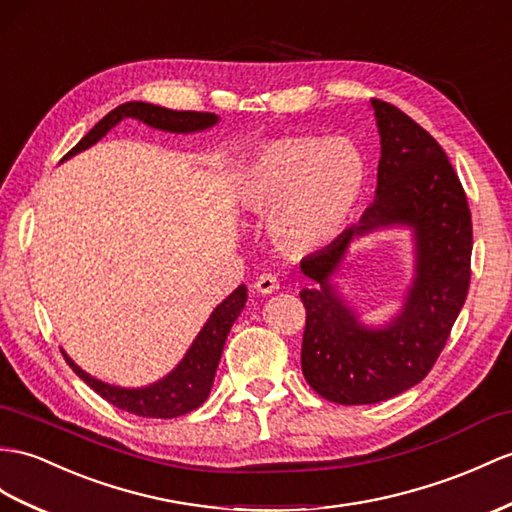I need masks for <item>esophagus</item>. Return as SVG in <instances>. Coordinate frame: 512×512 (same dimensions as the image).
Wrapping results in <instances>:
<instances>
[{
	"instance_id": "obj_1",
	"label": "esophagus",
	"mask_w": 512,
	"mask_h": 512,
	"mask_svg": "<svg viewBox=\"0 0 512 512\" xmlns=\"http://www.w3.org/2000/svg\"><path fill=\"white\" fill-rule=\"evenodd\" d=\"M254 289L260 295H271L280 289V280L276 276H271V273H263V276L256 278Z\"/></svg>"
}]
</instances>
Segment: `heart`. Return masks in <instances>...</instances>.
<instances>
[{
  "instance_id": "heart-1",
  "label": "heart",
  "mask_w": 512,
  "mask_h": 512,
  "mask_svg": "<svg viewBox=\"0 0 512 512\" xmlns=\"http://www.w3.org/2000/svg\"><path fill=\"white\" fill-rule=\"evenodd\" d=\"M365 180V156L350 139L282 136L245 162L236 197L249 213L271 215V232L286 252H310L341 234Z\"/></svg>"
}]
</instances>
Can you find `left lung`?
<instances>
[{
	"label": "left lung",
	"mask_w": 512,
	"mask_h": 512,
	"mask_svg": "<svg viewBox=\"0 0 512 512\" xmlns=\"http://www.w3.org/2000/svg\"><path fill=\"white\" fill-rule=\"evenodd\" d=\"M382 156L373 204L358 226L302 260L306 328L302 371L323 400L376 404L419 384L450 339L471 280V213L443 147L397 106L371 99ZM402 222L416 230L418 273L403 315L384 331H367L333 293L331 273L349 243Z\"/></svg>",
	"instance_id": "1"
}]
</instances>
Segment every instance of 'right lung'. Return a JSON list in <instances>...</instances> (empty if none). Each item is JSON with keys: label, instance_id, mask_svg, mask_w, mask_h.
Segmentation results:
<instances>
[{"label": "right lung", "instance_id": "add662e5", "mask_svg": "<svg viewBox=\"0 0 512 512\" xmlns=\"http://www.w3.org/2000/svg\"><path fill=\"white\" fill-rule=\"evenodd\" d=\"M132 117L139 119L147 126L165 130V132H197L215 126L217 117L213 112H197V110H169L154 104L145 102H128L121 104L115 110H110L108 115L95 123V128L84 136V139L67 152L65 158H71L73 154L82 152V149L91 147L102 136L115 128L121 119ZM247 302V289L241 284L228 299L213 310V315L206 321L202 332L197 334L191 350L186 352L182 363L173 369L165 380H160L145 389H121V386H110L91 378L89 373L82 371L73 360L62 354L67 360V365L78 373L91 389L102 395L106 402L117 406L126 413L139 415V417H152V419H173L191 413V410L199 408L210 393V386L215 380V371L219 365V358L223 352V343L228 339V332L236 317L241 315V310Z\"/></svg>", "mask_w": 512, "mask_h": 512}]
</instances>
